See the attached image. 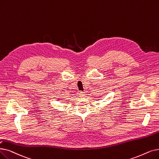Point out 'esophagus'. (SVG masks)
<instances>
[{"label": "esophagus", "instance_id": "1", "mask_svg": "<svg viewBox=\"0 0 159 159\" xmlns=\"http://www.w3.org/2000/svg\"><path fill=\"white\" fill-rule=\"evenodd\" d=\"M79 95H80V97H84L85 96V93H84V92H80V93H79Z\"/></svg>", "mask_w": 159, "mask_h": 159}]
</instances>
